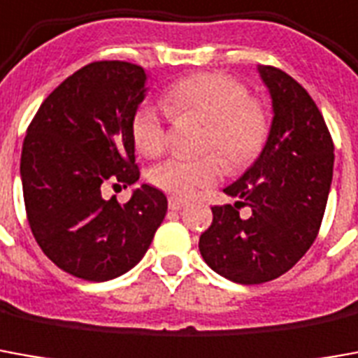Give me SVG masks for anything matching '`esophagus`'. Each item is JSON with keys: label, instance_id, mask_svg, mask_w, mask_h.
I'll list each match as a JSON object with an SVG mask.
<instances>
[{"label": "esophagus", "instance_id": "obj_1", "mask_svg": "<svg viewBox=\"0 0 358 358\" xmlns=\"http://www.w3.org/2000/svg\"><path fill=\"white\" fill-rule=\"evenodd\" d=\"M184 205H186V201L180 199V197H171V199H169V207H171L172 211H180Z\"/></svg>", "mask_w": 358, "mask_h": 358}]
</instances>
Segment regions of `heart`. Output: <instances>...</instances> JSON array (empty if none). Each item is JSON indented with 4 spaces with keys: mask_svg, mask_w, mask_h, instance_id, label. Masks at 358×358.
Segmentation results:
<instances>
[{
    "mask_svg": "<svg viewBox=\"0 0 358 358\" xmlns=\"http://www.w3.org/2000/svg\"><path fill=\"white\" fill-rule=\"evenodd\" d=\"M174 116H199L209 122L203 149L215 151L229 166H242L256 157L266 143L269 122L266 108L250 99L246 87L222 73H199L180 79L164 94ZM131 136L139 153L159 157L166 147V120L153 102H143L131 120ZM222 166L217 157L184 159L172 157L157 164L149 180L155 186L187 197L199 187L221 178Z\"/></svg>",
    "mask_w": 358,
    "mask_h": 358,
    "instance_id": "b5f03b06",
    "label": "heart"
}]
</instances>
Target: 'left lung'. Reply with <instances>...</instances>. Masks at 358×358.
Segmentation results:
<instances>
[{"label": "left lung", "instance_id": "1", "mask_svg": "<svg viewBox=\"0 0 358 358\" xmlns=\"http://www.w3.org/2000/svg\"><path fill=\"white\" fill-rule=\"evenodd\" d=\"M269 91L273 120L254 164L224 194L234 205H215L199 252L215 273L240 285H259L287 273L316 240L334 176V141L304 87L271 66H257ZM240 204L252 215L242 220Z\"/></svg>", "mask_w": 358, "mask_h": 358}]
</instances>
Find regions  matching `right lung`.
Segmentation results:
<instances>
[{
	"label": "right lung",
	"instance_id": "add662e5",
	"mask_svg": "<svg viewBox=\"0 0 358 358\" xmlns=\"http://www.w3.org/2000/svg\"><path fill=\"white\" fill-rule=\"evenodd\" d=\"M143 67L94 62L67 77L29 126L22 196L42 252L66 273L108 281L137 266L166 215V196L141 184L127 203L104 189L139 180L131 120L147 94Z\"/></svg>",
	"mask_w": 358,
	"mask_h": 358
}]
</instances>
